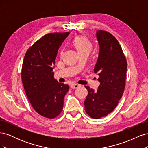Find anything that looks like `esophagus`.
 Instances as JSON below:
<instances>
[{
    "instance_id": "esophagus-1",
    "label": "esophagus",
    "mask_w": 148,
    "mask_h": 148,
    "mask_svg": "<svg viewBox=\"0 0 148 148\" xmlns=\"http://www.w3.org/2000/svg\"><path fill=\"white\" fill-rule=\"evenodd\" d=\"M79 86H80V85H79L78 84H74V83H73V84H70V88L71 89H77Z\"/></svg>"
}]
</instances>
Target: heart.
I'll list each match as a JSON object with an SVG mask.
<instances>
[{
  "mask_svg": "<svg viewBox=\"0 0 148 148\" xmlns=\"http://www.w3.org/2000/svg\"><path fill=\"white\" fill-rule=\"evenodd\" d=\"M73 44L77 49L79 54L89 53L92 49V44L88 38L84 36H78L74 38Z\"/></svg>",
  "mask_w": 148,
  "mask_h": 148,
  "instance_id": "heart-1",
  "label": "heart"
}]
</instances>
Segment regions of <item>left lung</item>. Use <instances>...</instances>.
I'll list each match as a JSON object with an SVG mask.
<instances>
[{"label": "left lung", "mask_w": 148, "mask_h": 148, "mask_svg": "<svg viewBox=\"0 0 148 148\" xmlns=\"http://www.w3.org/2000/svg\"><path fill=\"white\" fill-rule=\"evenodd\" d=\"M96 37L100 46L94 71L99 77L98 89L85 86L88 91L84 103L87 114L99 119L111 113L122 97L126 82L127 62L119 42L106 31L98 30Z\"/></svg>", "instance_id": "8db88e82"}]
</instances>
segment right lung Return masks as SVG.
I'll use <instances>...</instances> for the list:
<instances>
[{
	"label": "right lung",
	"instance_id": "right-lung-1",
	"mask_svg": "<svg viewBox=\"0 0 148 148\" xmlns=\"http://www.w3.org/2000/svg\"><path fill=\"white\" fill-rule=\"evenodd\" d=\"M69 32L46 34L26 51L21 77L25 91L34 110L42 117L54 119L61 113L69 86L53 77L58 49Z\"/></svg>",
	"mask_w": 148,
	"mask_h": 148
}]
</instances>
